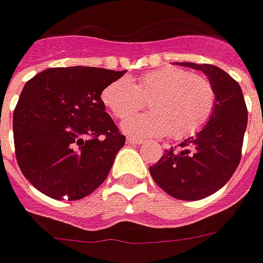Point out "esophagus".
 I'll use <instances>...</instances> for the list:
<instances>
[{"label": "esophagus", "instance_id": "obj_1", "mask_svg": "<svg viewBox=\"0 0 263 263\" xmlns=\"http://www.w3.org/2000/svg\"><path fill=\"white\" fill-rule=\"evenodd\" d=\"M127 143H130V144H143L144 140L136 139V137H127Z\"/></svg>", "mask_w": 263, "mask_h": 263}]
</instances>
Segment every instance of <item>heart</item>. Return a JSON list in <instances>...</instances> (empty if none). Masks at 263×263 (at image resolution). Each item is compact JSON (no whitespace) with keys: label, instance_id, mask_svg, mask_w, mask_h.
I'll use <instances>...</instances> for the list:
<instances>
[{"label":"heart","instance_id":"b5f03b06","mask_svg":"<svg viewBox=\"0 0 263 263\" xmlns=\"http://www.w3.org/2000/svg\"><path fill=\"white\" fill-rule=\"evenodd\" d=\"M101 100L116 119H126L148 106L151 112L134 116L123 130L140 137L183 140L204 129L216 106V91L208 79L179 66L144 73L136 83L118 79L102 90Z\"/></svg>","mask_w":263,"mask_h":263}]
</instances>
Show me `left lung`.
I'll list each match as a JSON object with an SVG mask.
<instances>
[{"label": "left lung", "mask_w": 263, "mask_h": 263, "mask_svg": "<svg viewBox=\"0 0 263 263\" xmlns=\"http://www.w3.org/2000/svg\"><path fill=\"white\" fill-rule=\"evenodd\" d=\"M208 76L216 91L215 112L195 137L165 151L149 166L154 181L172 197L202 199L226 184L241 161L247 110L241 87L223 69L209 64L181 62Z\"/></svg>", "instance_id": "8db88e82"}]
</instances>
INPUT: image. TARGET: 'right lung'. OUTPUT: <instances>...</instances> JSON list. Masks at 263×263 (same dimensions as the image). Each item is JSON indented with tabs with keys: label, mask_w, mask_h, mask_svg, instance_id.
Wrapping results in <instances>:
<instances>
[{
	"label": "right lung",
	"mask_w": 263,
	"mask_h": 263,
	"mask_svg": "<svg viewBox=\"0 0 263 263\" xmlns=\"http://www.w3.org/2000/svg\"><path fill=\"white\" fill-rule=\"evenodd\" d=\"M124 70L45 69L25 84L13 110L17 165L55 199H80L108 177L126 137L105 112L101 92Z\"/></svg>",
	"instance_id": "1"
}]
</instances>
